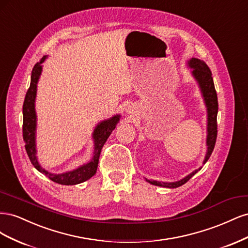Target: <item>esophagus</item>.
<instances>
[{
	"label": "esophagus",
	"instance_id": "obj_1",
	"mask_svg": "<svg viewBox=\"0 0 248 248\" xmlns=\"http://www.w3.org/2000/svg\"><path fill=\"white\" fill-rule=\"evenodd\" d=\"M127 112H128V114H132L133 108L131 107H128V108H127Z\"/></svg>",
	"mask_w": 248,
	"mask_h": 248
}]
</instances>
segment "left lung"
<instances>
[{
    "label": "left lung",
    "instance_id": "left-lung-1",
    "mask_svg": "<svg viewBox=\"0 0 248 248\" xmlns=\"http://www.w3.org/2000/svg\"><path fill=\"white\" fill-rule=\"evenodd\" d=\"M187 66L191 69L192 78L198 82V86L200 88L202 100L205 102L206 110H207V139H206L207 150H206L204 161H202V164H205L213 152L215 141H216V137H217L216 118H217V112H218V101H217V94L215 91L212 73H211V70L209 69L207 64L200 59L191 58L189 61L187 62ZM201 169L202 167L194 170L193 171L190 172V174L185 176L181 180H179V181H175V182H162V181H156V180H148V179H146V181L152 185L166 187V188H177V187L185 184L192 176L196 175Z\"/></svg>",
    "mask_w": 248,
    "mask_h": 248
}]
</instances>
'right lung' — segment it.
Masks as SVG:
<instances>
[{
  "instance_id": "right-lung-1",
  "label": "right lung",
  "mask_w": 248,
  "mask_h": 248,
  "mask_svg": "<svg viewBox=\"0 0 248 248\" xmlns=\"http://www.w3.org/2000/svg\"><path fill=\"white\" fill-rule=\"evenodd\" d=\"M47 56L42 57L38 63H36L32 70L31 84L25 97L24 107H22V115H24V124H22V136L26 144V151L30 160L35 167L37 170L41 174L49 178L61 185H76L87 181L91 177L96 174L97 167H98L99 156L103 145L106 144L107 140L110 136V133L116 128L117 124L120 121L121 115H115L107 120L99 122L96 125L95 129L92 133V139L94 141V152L91 160L87 163L81 164L80 167L62 172V174H54L43 169L38 161L37 157V148H36V129H37V115L35 109V101L37 95V84L42 73V63H44Z\"/></svg>"
}]
</instances>
